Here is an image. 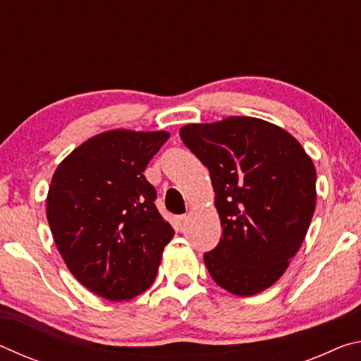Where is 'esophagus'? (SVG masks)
Wrapping results in <instances>:
<instances>
[{
    "mask_svg": "<svg viewBox=\"0 0 361 361\" xmlns=\"http://www.w3.org/2000/svg\"><path fill=\"white\" fill-rule=\"evenodd\" d=\"M188 221V215H178L175 218V223L178 226V229H183V226Z\"/></svg>",
    "mask_w": 361,
    "mask_h": 361,
    "instance_id": "1",
    "label": "esophagus"
}]
</instances>
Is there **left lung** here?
I'll return each mask as SVG.
<instances>
[{"label": "left lung", "instance_id": "1", "mask_svg": "<svg viewBox=\"0 0 361 361\" xmlns=\"http://www.w3.org/2000/svg\"><path fill=\"white\" fill-rule=\"evenodd\" d=\"M180 137L209 169L223 228L205 266L232 295H258L283 276L307 234L312 159L282 127L248 116L183 126Z\"/></svg>", "mask_w": 361, "mask_h": 361}]
</instances>
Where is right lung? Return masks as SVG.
Returning <instances> with one entry per match:
<instances>
[{"label": "right lung", "mask_w": 361, "mask_h": 361, "mask_svg": "<svg viewBox=\"0 0 361 361\" xmlns=\"http://www.w3.org/2000/svg\"><path fill=\"white\" fill-rule=\"evenodd\" d=\"M166 130L116 129L85 140L59 164L46 199L54 242L79 283L108 301L152 285L175 231L145 178Z\"/></svg>", "instance_id": "right-lung-1"}]
</instances>
